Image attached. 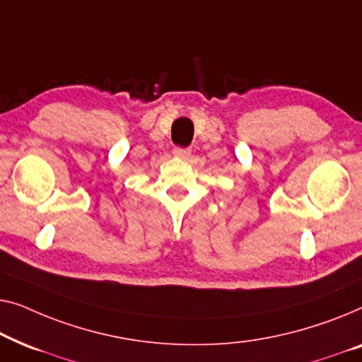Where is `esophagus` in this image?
Returning <instances> with one entry per match:
<instances>
[{"label":"esophagus","mask_w":362,"mask_h":362,"mask_svg":"<svg viewBox=\"0 0 362 362\" xmlns=\"http://www.w3.org/2000/svg\"><path fill=\"white\" fill-rule=\"evenodd\" d=\"M174 156L180 157V159H188V157L192 156V151L187 149V147H175Z\"/></svg>","instance_id":"34e87169"}]
</instances>
